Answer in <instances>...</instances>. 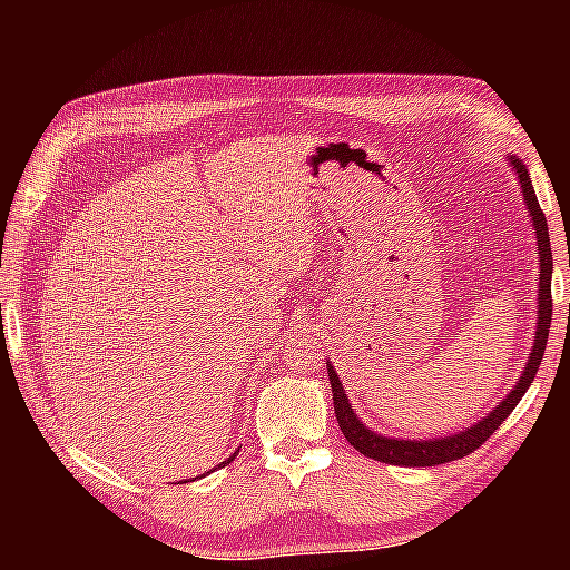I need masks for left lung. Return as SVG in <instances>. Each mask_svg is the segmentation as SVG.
<instances>
[{
    "mask_svg": "<svg viewBox=\"0 0 570 570\" xmlns=\"http://www.w3.org/2000/svg\"><path fill=\"white\" fill-rule=\"evenodd\" d=\"M510 166L515 168L520 188H523L525 206L533 216L535 226V238H538V256H540V282H538V326H535V340H533V352L528 356V364L523 370V377L518 380L513 392L498 404V407L488 414L485 420L472 424L470 430L458 432V435L442 438V440H394V438H382L377 432L366 430L364 424L356 417L350 400H346L344 387L336 372L330 364V382H332V394H334V412L336 422L344 432V438L350 440L354 450H360L364 458L387 462V465H402V468H432L442 465V462H452L460 458H468L470 452H475L482 442H485L493 432L508 420V414L515 410V404L523 400L525 390L530 382L538 374L540 360H543L548 332H551V316H553V296H551V274H553V256H551V236H548L546 226V214L540 208L533 183H530L528 168L520 163L515 156H510Z\"/></svg>",
    "mask_w": 570,
    "mask_h": 570,
    "instance_id": "left-lung-1",
    "label": "left lung"
}]
</instances>
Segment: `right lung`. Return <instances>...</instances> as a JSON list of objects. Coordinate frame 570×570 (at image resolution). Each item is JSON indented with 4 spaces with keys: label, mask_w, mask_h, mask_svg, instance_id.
Listing matches in <instances>:
<instances>
[{
    "label": "right lung",
    "mask_w": 570,
    "mask_h": 570,
    "mask_svg": "<svg viewBox=\"0 0 570 570\" xmlns=\"http://www.w3.org/2000/svg\"><path fill=\"white\" fill-rule=\"evenodd\" d=\"M234 458H236V452H234V455H230L228 460H224V465H226V462H230V460H234Z\"/></svg>",
    "instance_id": "obj_1"
}]
</instances>
